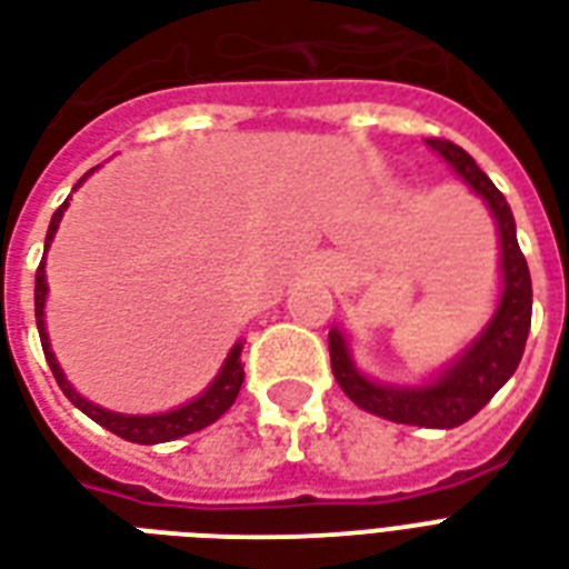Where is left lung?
<instances>
[{
    "label": "left lung",
    "mask_w": 569,
    "mask_h": 569,
    "mask_svg": "<svg viewBox=\"0 0 569 569\" xmlns=\"http://www.w3.org/2000/svg\"><path fill=\"white\" fill-rule=\"evenodd\" d=\"M427 144L442 160L451 162V169L487 201L496 216L501 234V279H505L499 308L487 329L478 335V341L460 356V362L421 389H386V386H377L362 377L350 362L345 335L338 329L329 332V356H332L335 380L356 407L398 421V425L445 427L448 430V427L466 425L469 418L478 416L490 403L492 395L517 371L522 350H526L528 329H531V276H528L526 254L519 252L513 213L496 183L478 169V162L460 144L448 142V139H427Z\"/></svg>",
    "instance_id": "left-lung-1"
}]
</instances>
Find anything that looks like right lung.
<instances>
[{
    "instance_id": "right-lung-1",
    "label": "right lung",
    "mask_w": 569,
    "mask_h": 569,
    "mask_svg": "<svg viewBox=\"0 0 569 569\" xmlns=\"http://www.w3.org/2000/svg\"><path fill=\"white\" fill-rule=\"evenodd\" d=\"M91 174V171H88ZM86 174V178H88ZM82 178V180H86ZM79 180V183H82ZM77 183V187H79ZM64 207L68 201L52 213L50 219V231H47V249H50V240L56 237V228H59L61 216H64ZM43 302H47V276H43V261L34 272V317H38V332H41V347L47 362H50V371L59 382V389L68 395V400L77 409H82L91 421H97L106 430H112L116 436L127 439V442H139V445H157V442H171V439H180V436L196 433L201 427L213 425L216 418L228 412V407L234 403L237 395H240V386H243V365H240V353H243V345H234V350L228 353L224 359L222 371L210 382V389L204 395H198L196 400H189L187 407L171 409V412H160V416H121V412H109V409H100L94 403H88L86 398H79L73 386L64 380L59 362L50 350V338H47V326H43Z\"/></svg>"
}]
</instances>
